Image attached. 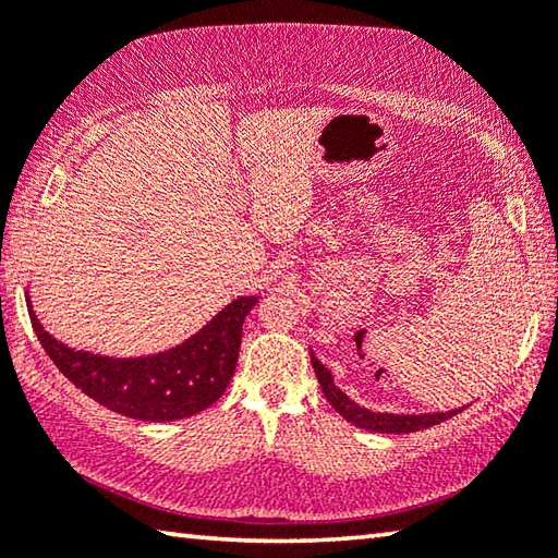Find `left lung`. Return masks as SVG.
I'll list each match as a JSON object with an SVG mask.
<instances>
[{"mask_svg":"<svg viewBox=\"0 0 558 558\" xmlns=\"http://www.w3.org/2000/svg\"><path fill=\"white\" fill-rule=\"evenodd\" d=\"M310 359H313V369L317 374L319 386H323V393L327 396V401L332 403V409L339 415H342L344 421L354 423L356 428L374 430V433H396V436H399V433H413V430L430 428V426H436V423L448 421L456 413H460V409L446 411V413H421V415H415V413L399 415V413L369 411V409H364V405L354 403L342 389H337V384L332 379V372H329L315 354H310Z\"/></svg>","mask_w":558,"mask_h":558,"instance_id":"1","label":"left lung"}]
</instances>
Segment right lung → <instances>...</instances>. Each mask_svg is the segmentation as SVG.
Segmentation results:
<instances>
[{"mask_svg":"<svg viewBox=\"0 0 558 558\" xmlns=\"http://www.w3.org/2000/svg\"><path fill=\"white\" fill-rule=\"evenodd\" d=\"M258 298H239L209 325L167 352L112 359L65 347L41 327L29 302V317L46 354L71 384L106 409L137 421L167 423L209 409L219 401L239 362L243 319Z\"/></svg>","mask_w":558,"mask_h":558,"instance_id":"obj_1","label":"right lung"}]
</instances>
